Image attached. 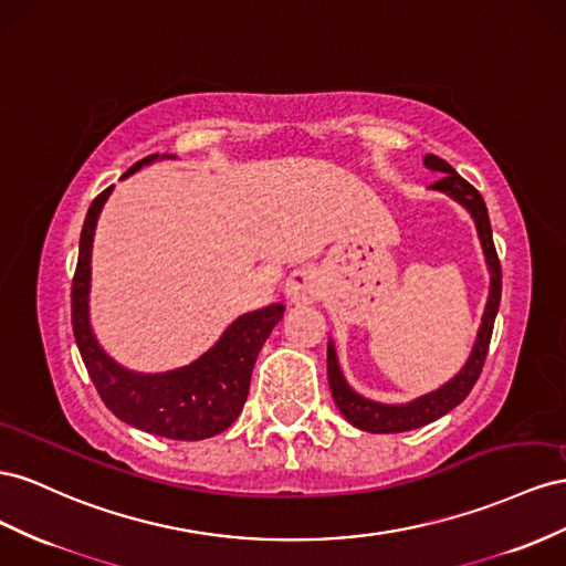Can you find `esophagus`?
Listing matches in <instances>:
<instances>
[{"label": "esophagus", "mask_w": 566, "mask_h": 566, "mask_svg": "<svg viewBox=\"0 0 566 566\" xmlns=\"http://www.w3.org/2000/svg\"><path fill=\"white\" fill-rule=\"evenodd\" d=\"M322 294V280L317 270L313 268H301L289 274L286 280V296L298 305L313 303Z\"/></svg>", "instance_id": "1"}]
</instances>
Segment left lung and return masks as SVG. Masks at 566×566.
Listing matches in <instances>:
<instances>
[{"label": "left lung", "instance_id": "obj_1", "mask_svg": "<svg viewBox=\"0 0 566 566\" xmlns=\"http://www.w3.org/2000/svg\"><path fill=\"white\" fill-rule=\"evenodd\" d=\"M424 166L431 170L443 172L441 180H436L431 185V189L446 191L448 197L460 201L467 211L472 213V218L476 222L481 247H483V253H486V263L491 270V294H489V303H486V313H483L481 327L476 334V344L472 348L470 360H467V365L460 369V375H455L446 386H441L439 391L417 398V400L408 402V406H381V402L367 400V398L355 394L346 384L342 369H338L336 350L329 342L327 377H329V389H332V398L336 402V408L342 410V415L353 427H358L363 431H373V433H398V431H410L417 427H424V424L433 422V419H439L446 412L458 408L460 402L470 396L472 386L476 384V379L481 375L483 363H486L491 334H493V322H495L497 305H500V294H503V270H500V258H497V251L493 244L489 211H486V203H483V199H481V193L439 156L427 154Z\"/></svg>", "mask_w": 566, "mask_h": 566}]
</instances>
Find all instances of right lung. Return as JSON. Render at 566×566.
I'll return each mask as SVG.
<instances>
[{"label":"right lung","instance_id":"right-lung-1","mask_svg":"<svg viewBox=\"0 0 566 566\" xmlns=\"http://www.w3.org/2000/svg\"><path fill=\"white\" fill-rule=\"evenodd\" d=\"M158 158L147 156L127 170L133 175L144 164ZM113 187L104 189L90 206L71 289V319L75 344L83 355L87 375L104 406L123 422L142 431L166 436L175 441H201L228 429L239 417L249 396L251 373L272 327L284 315V305L274 303L263 311L241 315L222 334L220 342L189 367L166 375H135L113 363L96 344L87 319L90 249L94 224Z\"/></svg>","mask_w":566,"mask_h":566}]
</instances>
